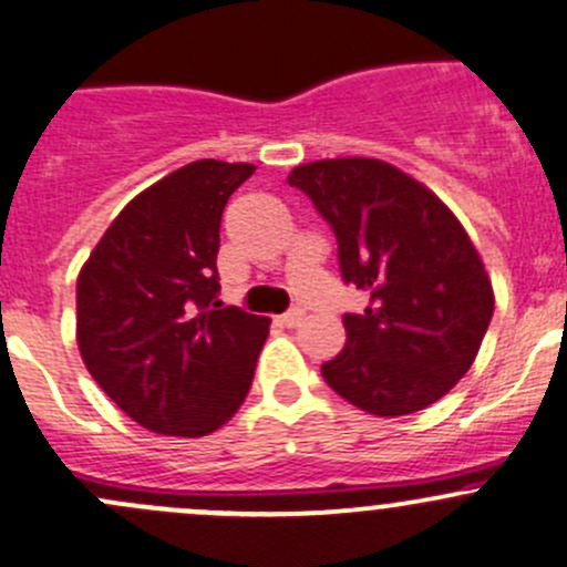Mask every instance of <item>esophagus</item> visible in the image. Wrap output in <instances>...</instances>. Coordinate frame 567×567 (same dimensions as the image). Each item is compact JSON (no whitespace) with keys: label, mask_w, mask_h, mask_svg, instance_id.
<instances>
[{"label":"esophagus","mask_w":567,"mask_h":567,"mask_svg":"<svg viewBox=\"0 0 567 567\" xmlns=\"http://www.w3.org/2000/svg\"><path fill=\"white\" fill-rule=\"evenodd\" d=\"M277 323L285 326V329H293V326L301 323V310H288L282 316H277Z\"/></svg>","instance_id":"34e87169"}]
</instances>
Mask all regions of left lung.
Returning <instances> with one entry per match:
<instances>
[{
    "instance_id": "8db88e82",
    "label": "left lung",
    "mask_w": 567,
    "mask_h": 567,
    "mask_svg": "<svg viewBox=\"0 0 567 567\" xmlns=\"http://www.w3.org/2000/svg\"><path fill=\"white\" fill-rule=\"evenodd\" d=\"M337 238L346 285L368 290L346 312V348L320 364L326 384L357 409L403 416L444 398L472 368L494 290L453 210L414 177L379 158H326L296 167Z\"/></svg>"
}]
</instances>
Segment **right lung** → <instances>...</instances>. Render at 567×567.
I'll return each mask as SVG.
<instances>
[{
  "label": "right lung",
  "mask_w": 567,
  "mask_h": 567,
  "mask_svg": "<svg viewBox=\"0 0 567 567\" xmlns=\"http://www.w3.org/2000/svg\"><path fill=\"white\" fill-rule=\"evenodd\" d=\"M251 164L203 158L131 199L76 282L79 351L142 427L205 436L247 398L271 320L219 301V227Z\"/></svg>",
  "instance_id": "add662e5"
}]
</instances>
